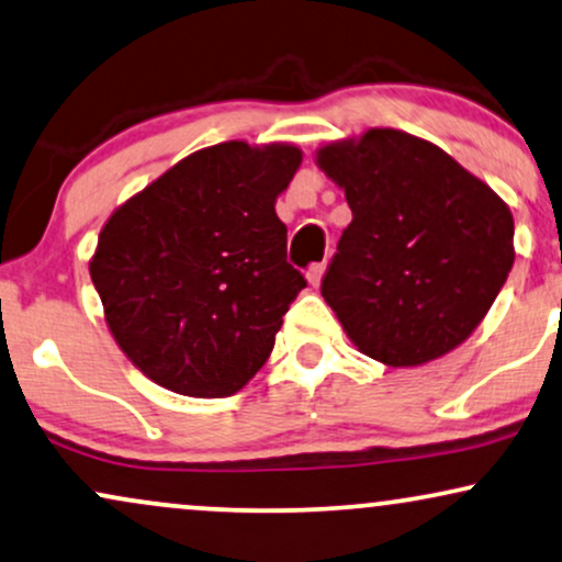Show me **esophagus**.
<instances>
[{
  "instance_id": "1",
  "label": "esophagus",
  "mask_w": 562,
  "mask_h": 562,
  "mask_svg": "<svg viewBox=\"0 0 562 562\" xmlns=\"http://www.w3.org/2000/svg\"><path fill=\"white\" fill-rule=\"evenodd\" d=\"M324 272H326V265H314V267H311V269H308V285L314 288V290H316L318 285H322Z\"/></svg>"
}]
</instances>
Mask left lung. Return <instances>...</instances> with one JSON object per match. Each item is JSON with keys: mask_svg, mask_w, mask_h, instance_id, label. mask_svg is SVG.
Here are the masks:
<instances>
[{"mask_svg": "<svg viewBox=\"0 0 562 562\" xmlns=\"http://www.w3.org/2000/svg\"><path fill=\"white\" fill-rule=\"evenodd\" d=\"M352 210L322 282L350 342L392 368L470 339L514 267L508 204L428 139L368 130L318 147Z\"/></svg>", "mask_w": 562, "mask_h": 562, "instance_id": "8db88e82", "label": "left lung"}]
</instances>
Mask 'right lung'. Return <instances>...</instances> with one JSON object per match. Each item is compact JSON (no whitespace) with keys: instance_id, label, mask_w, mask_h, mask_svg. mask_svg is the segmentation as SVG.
I'll return each mask as SVG.
<instances>
[{"instance_id":"right-lung-1","label":"right lung","mask_w":562,"mask_h":562,"mask_svg":"<svg viewBox=\"0 0 562 562\" xmlns=\"http://www.w3.org/2000/svg\"><path fill=\"white\" fill-rule=\"evenodd\" d=\"M303 153L220 142L113 210L90 277L122 352L168 392L220 400L267 363L305 288L274 202Z\"/></svg>"}]
</instances>
